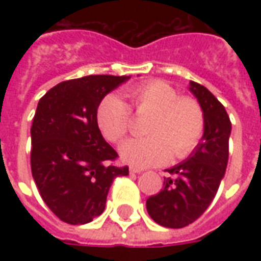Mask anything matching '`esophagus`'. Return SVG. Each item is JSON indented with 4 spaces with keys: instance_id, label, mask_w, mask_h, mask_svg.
Instances as JSON below:
<instances>
[{
    "instance_id": "34e87169",
    "label": "esophagus",
    "mask_w": 261,
    "mask_h": 261,
    "mask_svg": "<svg viewBox=\"0 0 261 261\" xmlns=\"http://www.w3.org/2000/svg\"><path fill=\"white\" fill-rule=\"evenodd\" d=\"M144 172V169H140V168H134V166H131L130 168V173H133V175H140V173H142Z\"/></svg>"
}]
</instances>
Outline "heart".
<instances>
[{
    "label": "heart",
    "instance_id": "heart-1",
    "mask_svg": "<svg viewBox=\"0 0 261 261\" xmlns=\"http://www.w3.org/2000/svg\"><path fill=\"white\" fill-rule=\"evenodd\" d=\"M137 113H152L145 138H134L120 147L125 164L147 168L168 162L172 155L183 159L193 152L204 133V113L197 100L179 96L164 81H149L127 89ZM97 123L109 141L119 142L131 127L128 105L116 95H109L97 108Z\"/></svg>",
    "mask_w": 261,
    "mask_h": 261
}]
</instances>
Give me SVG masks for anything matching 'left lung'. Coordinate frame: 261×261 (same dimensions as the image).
I'll use <instances>...</instances> for the list:
<instances>
[{"label": "left lung", "mask_w": 261, "mask_h": 261, "mask_svg": "<svg viewBox=\"0 0 261 261\" xmlns=\"http://www.w3.org/2000/svg\"><path fill=\"white\" fill-rule=\"evenodd\" d=\"M192 92L204 113V133L186 161L168 169L164 189L147 200V211L156 224L183 228L201 215L218 192L229 155V116L205 86L190 81Z\"/></svg>", "instance_id": "8db88e82"}]
</instances>
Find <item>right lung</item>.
Returning a JSON list of instances; mask_svg holds the SVG:
<instances>
[{
    "instance_id": "add662e5",
    "label": "right lung",
    "mask_w": 261,
    "mask_h": 261,
    "mask_svg": "<svg viewBox=\"0 0 261 261\" xmlns=\"http://www.w3.org/2000/svg\"><path fill=\"white\" fill-rule=\"evenodd\" d=\"M130 76L88 75L60 82L37 103L31 128L32 176L43 201L61 221L91 222L105 210L109 189L128 168L109 164L117 152L97 125V108Z\"/></svg>"
}]
</instances>
